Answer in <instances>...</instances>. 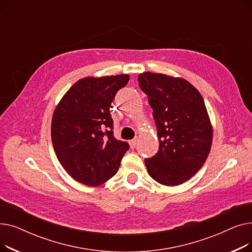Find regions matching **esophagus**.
<instances>
[{"label": "esophagus", "instance_id": "esophagus-1", "mask_svg": "<svg viewBox=\"0 0 252 252\" xmlns=\"http://www.w3.org/2000/svg\"><path fill=\"white\" fill-rule=\"evenodd\" d=\"M137 142H138V138H135V139H133V140H130V141L128 142V144H129V147H130L131 149H134V148L136 147Z\"/></svg>", "mask_w": 252, "mask_h": 252}]
</instances>
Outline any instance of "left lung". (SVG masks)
Returning <instances> with one entry per match:
<instances>
[{
	"label": "left lung",
	"mask_w": 252,
	"mask_h": 252,
	"mask_svg": "<svg viewBox=\"0 0 252 252\" xmlns=\"http://www.w3.org/2000/svg\"><path fill=\"white\" fill-rule=\"evenodd\" d=\"M138 81L148 95L159 140V150L145 159L148 174L164 186H178L202 167L213 144L203 98L182 77L148 71Z\"/></svg>",
	"instance_id": "1"
}]
</instances>
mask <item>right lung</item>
<instances>
[{
    "label": "right lung",
    "instance_id": "add662e5",
    "mask_svg": "<svg viewBox=\"0 0 252 252\" xmlns=\"http://www.w3.org/2000/svg\"><path fill=\"white\" fill-rule=\"evenodd\" d=\"M128 74L88 76L77 81L53 113L52 143L63 168L90 187L111 179L129 148L113 137L111 102Z\"/></svg>",
    "mask_w": 252,
    "mask_h": 252
}]
</instances>
